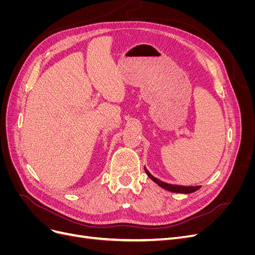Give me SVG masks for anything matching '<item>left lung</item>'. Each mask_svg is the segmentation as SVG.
<instances>
[{
    "mask_svg": "<svg viewBox=\"0 0 255 255\" xmlns=\"http://www.w3.org/2000/svg\"><path fill=\"white\" fill-rule=\"evenodd\" d=\"M144 171H145L146 174H148V176L150 177V179L153 182H155L158 185V186L163 187L164 189L169 190V191H171V192H180V194H191V192H195L196 190L200 189V186H181V185L168 184V183H165L163 181L156 179V177H154L148 170H146V168H144Z\"/></svg>",
    "mask_w": 255,
    "mask_h": 255,
    "instance_id": "left-lung-1",
    "label": "left lung"
}]
</instances>
